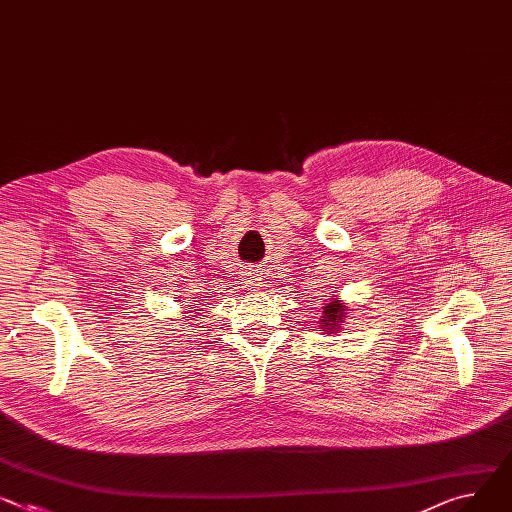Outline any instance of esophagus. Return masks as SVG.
<instances>
[{"label": "esophagus", "mask_w": 512, "mask_h": 512, "mask_svg": "<svg viewBox=\"0 0 512 512\" xmlns=\"http://www.w3.org/2000/svg\"><path fill=\"white\" fill-rule=\"evenodd\" d=\"M247 284L251 286V288H259L263 282H261V276L257 274V271H249L247 274Z\"/></svg>", "instance_id": "1"}]
</instances>
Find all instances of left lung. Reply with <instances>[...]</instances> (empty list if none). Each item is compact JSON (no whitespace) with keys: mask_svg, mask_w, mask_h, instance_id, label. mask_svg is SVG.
Returning <instances> with one entry per match:
<instances>
[{"mask_svg":"<svg viewBox=\"0 0 512 512\" xmlns=\"http://www.w3.org/2000/svg\"><path fill=\"white\" fill-rule=\"evenodd\" d=\"M348 306L344 300H339L337 296H333L329 302H325V306H321V319H319V331H323V335H333L344 329L346 323V315H348Z\"/></svg>","mask_w":512,"mask_h":512,"instance_id":"8db88e82","label":"left lung"}]
</instances>
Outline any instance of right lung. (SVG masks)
Masks as SVG:
<instances>
[{"label":"right lung","instance_id":"right-lung-1","mask_svg":"<svg viewBox=\"0 0 512 512\" xmlns=\"http://www.w3.org/2000/svg\"><path fill=\"white\" fill-rule=\"evenodd\" d=\"M191 309H193V311H187V306H185V313H195V311H197V309H195V306H193V304H191Z\"/></svg>","mask_w":512,"mask_h":512}]
</instances>
